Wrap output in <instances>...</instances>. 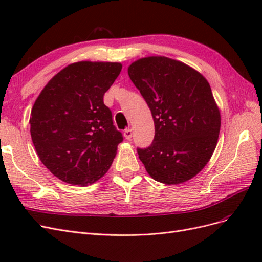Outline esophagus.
Masks as SVG:
<instances>
[{"mask_svg": "<svg viewBox=\"0 0 262 262\" xmlns=\"http://www.w3.org/2000/svg\"><path fill=\"white\" fill-rule=\"evenodd\" d=\"M123 136H124V138H125L126 140H131V138H132V130H131V129L124 130Z\"/></svg>", "mask_w": 262, "mask_h": 262, "instance_id": "esophagus-1", "label": "esophagus"}]
</instances>
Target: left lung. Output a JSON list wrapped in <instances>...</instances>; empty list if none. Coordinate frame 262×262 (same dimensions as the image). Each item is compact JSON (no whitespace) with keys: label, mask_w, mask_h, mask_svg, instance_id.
<instances>
[{"label":"left lung","mask_w":262,"mask_h":262,"mask_svg":"<svg viewBox=\"0 0 262 262\" xmlns=\"http://www.w3.org/2000/svg\"><path fill=\"white\" fill-rule=\"evenodd\" d=\"M128 74L154 120L152 144L138 148L148 175L165 185L193 178L210 161L221 129L207 78L184 62L161 55L134 61Z\"/></svg>","instance_id":"1"}]
</instances>
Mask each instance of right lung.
<instances>
[{
    "instance_id": "obj_1",
    "label": "right lung",
    "mask_w": 262,
    "mask_h": 262,
    "mask_svg": "<svg viewBox=\"0 0 262 262\" xmlns=\"http://www.w3.org/2000/svg\"><path fill=\"white\" fill-rule=\"evenodd\" d=\"M122 64L80 61L55 74L30 114V134L41 163L70 185L89 186L110 168L123 138L104 104Z\"/></svg>"
}]
</instances>
